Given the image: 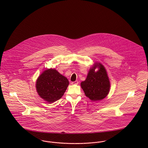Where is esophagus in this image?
<instances>
[{"instance_id":"34e87169","label":"esophagus","mask_w":148,"mask_h":148,"mask_svg":"<svg viewBox=\"0 0 148 148\" xmlns=\"http://www.w3.org/2000/svg\"><path fill=\"white\" fill-rule=\"evenodd\" d=\"M79 83V82H78V81L77 80H76V81H75V82H72V84H77Z\"/></svg>"}]
</instances>
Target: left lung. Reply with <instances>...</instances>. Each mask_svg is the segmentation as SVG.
Here are the masks:
<instances>
[{"mask_svg": "<svg viewBox=\"0 0 148 148\" xmlns=\"http://www.w3.org/2000/svg\"><path fill=\"white\" fill-rule=\"evenodd\" d=\"M99 66L97 72L94 69ZM110 82L104 66L100 63H96L90 69L86 80L81 83L85 95L92 101H100L108 95L110 89Z\"/></svg>", "mask_w": 148, "mask_h": 148, "instance_id": "1", "label": "left lung"}]
</instances>
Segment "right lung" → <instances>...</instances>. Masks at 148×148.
Listing matches in <instances>:
<instances>
[{"label": "right lung", "instance_id": "add662e5", "mask_svg": "<svg viewBox=\"0 0 148 148\" xmlns=\"http://www.w3.org/2000/svg\"><path fill=\"white\" fill-rule=\"evenodd\" d=\"M68 85L69 81L65 76L51 68L44 71L39 76L36 88L42 99L52 103L62 98Z\"/></svg>", "mask_w": 148, "mask_h": 148}]
</instances>
